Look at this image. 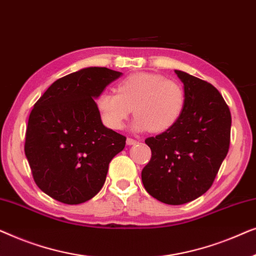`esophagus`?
I'll use <instances>...</instances> for the list:
<instances>
[{
	"mask_svg": "<svg viewBox=\"0 0 256 256\" xmlns=\"http://www.w3.org/2000/svg\"><path fill=\"white\" fill-rule=\"evenodd\" d=\"M136 143H138V141H136V140H134V138H127V144H128V146H132V144H136Z\"/></svg>",
	"mask_w": 256,
	"mask_h": 256,
	"instance_id": "1",
	"label": "esophagus"
}]
</instances>
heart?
<instances>
[{
  "label": "heart",
  "instance_id": "b5f03b06",
  "mask_svg": "<svg viewBox=\"0 0 256 256\" xmlns=\"http://www.w3.org/2000/svg\"><path fill=\"white\" fill-rule=\"evenodd\" d=\"M185 101L184 87L180 82L157 73L138 72L120 80L116 93L101 92L96 102L108 128L121 129L134 110V129L162 132L180 120Z\"/></svg>",
  "mask_w": 256,
  "mask_h": 256
}]
</instances>
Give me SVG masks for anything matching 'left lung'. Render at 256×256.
<instances>
[{
    "instance_id": "left-lung-1",
    "label": "left lung",
    "mask_w": 256,
    "mask_h": 256,
    "mask_svg": "<svg viewBox=\"0 0 256 256\" xmlns=\"http://www.w3.org/2000/svg\"><path fill=\"white\" fill-rule=\"evenodd\" d=\"M184 85L185 107L174 126L146 143L152 158L142 170L150 196L169 205L194 200L212 186L230 141V108L211 84L174 71Z\"/></svg>"
}]
</instances>
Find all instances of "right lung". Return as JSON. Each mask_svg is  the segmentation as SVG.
I'll return each mask as SVG.
<instances>
[{"label":"right lung","mask_w":256,"mask_h":256,"mask_svg":"<svg viewBox=\"0 0 256 256\" xmlns=\"http://www.w3.org/2000/svg\"><path fill=\"white\" fill-rule=\"evenodd\" d=\"M122 74L87 68L56 80L31 110L24 152L34 183L68 205L93 198L126 136L102 124L94 99Z\"/></svg>","instance_id":"right-lung-1"}]
</instances>
